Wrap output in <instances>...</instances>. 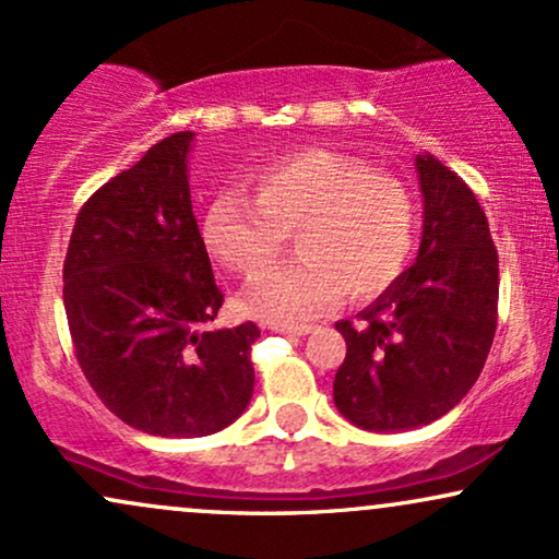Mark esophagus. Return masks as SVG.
Returning <instances> with one entry per match:
<instances>
[{"label": "esophagus", "mask_w": 559, "mask_h": 559, "mask_svg": "<svg viewBox=\"0 0 559 559\" xmlns=\"http://www.w3.org/2000/svg\"><path fill=\"white\" fill-rule=\"evenodd\" d=\"M273 331L275 333H288V336H307V333H312V325H284V323H275Z\"/></svg>", "instance_id": "34e87169"}]
</instances>
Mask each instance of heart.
I'll return each instance as SVG.
<instances>
[{
  "mask_svg": "<svg viewBox=\"0 0 559 559\" xmlns=\"http://www.w3.org/2000/svg\"><path fill=\"white\" fill-rule=\"evenodd\" d=\"M254 202L221 194L202 217L207 252L241 278H258L294 236L299 260L243 294L267 323H301L338 299L370 301L407 271L418 247V204L407 186L329 150H305L252 178Z\"/></svg>",
  "mask_w": 559,
  "mask_h": 559,
  "instance_id": "1",
  "label": "heart"
}]
</instances>
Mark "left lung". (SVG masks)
<instances>
[{"label": "left lung", "mask_w": 559, "mask_h": 559, "mask_svg": "<svg viewBox=\"0 0 559 559\" xmlns=\"http://www.w3.org/2000/svg\"><path fill=\"white\" fill-rule=\"evenodd\" d=\"M423 191L418 260L389 292L336 323L346 357L333 402L376 433L428 426L471 391L497 331L499 258L489 221L463 178L433 155L415 159Z\"/></svg>", "instance_id": "left-lung-1"}]
</instances>
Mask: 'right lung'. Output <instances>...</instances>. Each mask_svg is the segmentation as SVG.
<instances>
[{"label": "right lung", "mask_w": 559, "mask_h": 559, "mask_svg": "<svg viewBox=\"0 0 559 559\" xmlns=\"http://www.w3.org/2000/svg\"><path fill=\"white\" fill-rule=\"evenodd\" d=\"M194 133L150 146L94 191L75 217L62 299L75 357L105 407L152 436L226 428L254 389L260 329H210L223 305L191 213Z\"/></svg>", "instance_id": "add662e5"}]
</instances>
